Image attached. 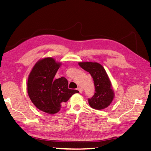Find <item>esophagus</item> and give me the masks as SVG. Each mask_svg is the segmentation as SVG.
Segmentation results:
<instances>
[{
	"mask_svg": "<svg viewBox=\"0 0 151 151\" xmlns=\"http://www.w3.org/2000/svg\"><path fill=\"white\" fill-rule=\"evenodd\" d=\"M77 90H78L79 91V93H83V89L82 88H81V87H79L78 88H77Z\"/></svg>",
	"mask_w": 151,
	"mask_h": 151,
	"instance_id": "obj_1",
	"label": "esophagus"
}]
</instances>
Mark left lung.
I'll return each mask as SVG.
<instances>
[{
  "label": "left lung",
  "mask_w": 151,
  "mask_h": 151,
  "mask_svg": "<svg viewBox=\"0 0 151 151\" xmlns=\"http://www.w3.org/2000/svg\"><path fill=\"white\" fill-rule=\"evenodd\" d=\"M78 64L89 73L94 81L96 93L88 99L91 107L101 110L109 106L114 99L115 93L104 68L98 62H80Z\"/></svg>",
  "instance_id": "8db88e82"
}]
</instances>
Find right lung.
Returning a JSON list of instances; mask_svg holds the SVG:
<instances>
[{
	"label": "right lung",
	"instance_id": "1",
	"mask_svg": "<svg viewBox=\"0 0 151 151\" xmlns=\"http://www.w3.org/2000/svg\"><path fill=\"white\" fill-rule=\"evenodd\" d=\"M62 62L52 57H45L36 62L27 83L28 94L31 102L40 110L53 115L60 110L61 104L67 101L79 91L68 88L64 77L54 79Z\"/></svg>",
	"mask_w": 151,
	"mask_h": 151
}]
</instances>
